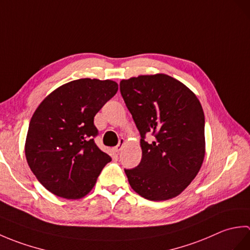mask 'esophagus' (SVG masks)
I'll use <instances>...</instances> for the list:
<instances>
[{"label": "esophagus", "mask_w": 250, "mask_h": 250, "mask_svg": "<svg viewBox=\"0 0 250 250\" xmlns=\"http://www.w3.org/2000/svg\"><path fill=\"white\" fill-rule=\"evenodd\" d=\"M124 145H125V139H120V140H119V143H118V145L114 147V150H115L116 152H119V151L122 149V147H124Z\"/></svg>", "instance_id": "1"}]
</instances>
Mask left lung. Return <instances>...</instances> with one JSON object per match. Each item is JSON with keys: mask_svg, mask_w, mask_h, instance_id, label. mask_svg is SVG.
<instances>
[{"mask_svg": "<svg viewBox=\"0 0 250 250\" xmlns=\"http://www.w3.org/2000/svg\"><path fill=\"white\" fill-rule=\"evenodd\" d=\"M120 93L141 134L142 160L125 169L130 186L150 201L177 196L204 160L205 118L200 101L164 74L124 79ZM147 135L154 136L152 142Z\"/></svg>", "mask_w": 250, "mask_h": 250, "instance_id": "8db88e82", "label": "left lung"}]
</instances>
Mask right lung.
<instances>
[{
	"mask_svg": "<svg viewBox=\"0 0 250 250\" xmlns=\"http://www.w3.org/2000/svg\"><path fill=\"white\" fill-rule=\"evenodd\" d=\"M118 91L113 81L82 78L51 92L29 125L25 157L44 187L64 199L90 192L111 158L97 146L94 116Z\"/></svg>",
	"mask_w": 250,
	"mask_h": 250,
	"instance_id": "obj_1",
	"label": "right lung"
}]
</instances>
